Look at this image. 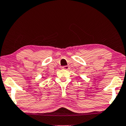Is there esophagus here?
Returning a JSON list of instances; mask_svg holds the SVG:
<instances>
[{
	"instance_id": "esophagus-1",
	"label": "esophagus",
	"mask_w": 126,
	"mask_h": 126,
	"mask_svg": "<svg viewBox=\"0 0 126 126\" xmlns=\"http://www.w3.org/2000/svg\"><path fill=\"white\" fill-rule=\"evenodd\" d=\"M62 69H65V70H68L70 69V66L68 65H66V66H63L62 67Z\"/></svg>"
}]
</instances>
